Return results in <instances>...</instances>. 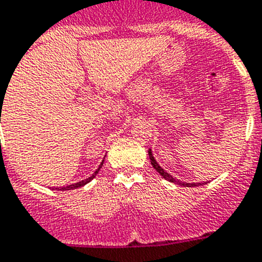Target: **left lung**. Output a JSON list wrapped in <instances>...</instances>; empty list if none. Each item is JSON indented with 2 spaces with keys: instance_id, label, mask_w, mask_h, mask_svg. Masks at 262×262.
Here are the masks:
<instances>
[{
  "instance_id": "8db88e82",
  "label": "left lung",
  "mask_w": 262,
  "mask_h": 262,
  "mask_svg": "<svg viewBox=\"0 0 262 262\" xmlns=\"http://www.w3.org/2000/svg\"><path fill=\"white\" fill-rule=\"evenodd\" d=\"M149 158H150V162H151V165H153L154 170H156L157 172H158L162 178H165L166 181L171 182V183H175V185H179V186H183V187H198V186H203L204 183H195V182H192V183H187V182H183V181H179V179L174 178L172 175H170L169 172L166 171L165 169H162V166H159L158 162L156 161V158H154L153 156V151H151V149H149Z\"/></svg>"
}]
</instances>
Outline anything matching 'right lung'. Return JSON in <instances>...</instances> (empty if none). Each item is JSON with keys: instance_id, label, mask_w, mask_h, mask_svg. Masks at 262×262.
Returning <instances> with one entry per match:
<instances>
[{"instance_id": "1", "label": "right lung", "mask_w": 262, "mask_h": 262, "mask_svg": "<svg viewBox=\"0 0 262 262\" xmlns=\"http://www.w3.org/2000/svg\"><path fill=\"white\" fill-rule=\"evenodd\" d=\"M0 121H1V117H0ZM103 163H104V159H103V162L100 163V166H99V167H97V169H96V171L93 172V174L91 175L90 178L83 179V181H79V182H76V183H72V185L64 186V187H55V188H56V190H58V191H67V190H75V188L83 187V186H85V185H87V183H90V182L92 181V179L95 178V177H96L97 172L100 171V169H101V167H103Z\"/></svg>"}]
</instances>
